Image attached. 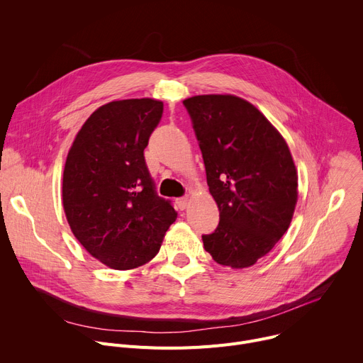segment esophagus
Returning <instances> with one entry per match:
<instances>
[{"mask_svg": "<svg viewBox=\"0 0 363 363\" xmlns=\"http://www.w3.org/2000/svg\"><path fill=\"white\" fill-rule=\"evenodd\" d=\"M188 202H189V198L188 196H181V198H178L177 199V205H178V208L182 211V210H185L186 206H188Z\"/></svg>", "mask_w": 363, "mask_h": 363, "instance_id": "34e87169", "label": "esophagus"}]
</instances>
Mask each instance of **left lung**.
I'll return each instance as SVG.
<instances>
[{"instance_id":"8db88e82","label":"left lung","mask_w":363,"mask_h":363,"mask_svg":"<svg viewBox=\"0 0 363 363\" xmlns=\"http://www.w3.org/2000/svg\"><path fill=\"white\" fill-rule=\"evenodd\" d=\"M198 139L206 184L220 210L214 233L202 235L214 262L244 269L284 235L297 202L290 149L247 100L202 94L184 100Z\"/></svg>"}]
</instances>
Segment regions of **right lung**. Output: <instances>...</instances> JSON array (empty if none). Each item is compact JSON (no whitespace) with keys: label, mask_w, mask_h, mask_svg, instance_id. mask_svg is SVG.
I'll list each match as a JSON object with an SVG mask.
<instances>
[{"label":"right lung","mask_w":363,"mask_h":363,"mask_svg":"<svg viewBox=\"0 0 363 363\" xmlns=\"http://www.w3.org/2000/svg\"><path fill=\"white\" fill-rule=\"evenodd\" d=\"M155 99L111 101L79 130L65 165L63 206L80 244L103 264L130 270L158 254L177 220L157 194L143 150L161 122Z\"/></svg>","instance_id":"add662e5"}]
</instances>
